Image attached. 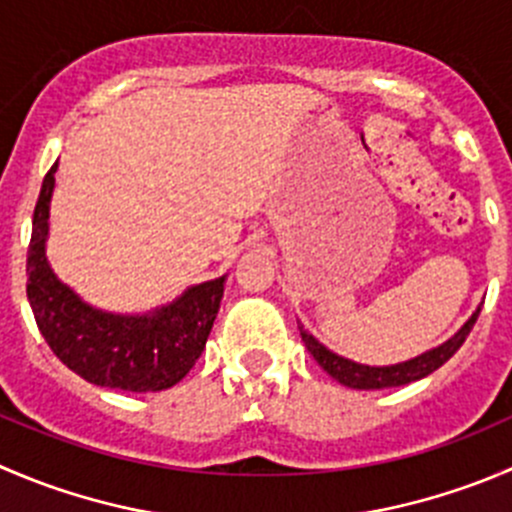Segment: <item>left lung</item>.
<instances>
[{
  "label": "left lung",
  "instance_id": "8db88e82",
  "mask_svg": "<svg viewBox=\"0 0 512 512\" xmlns=\"http://www.w3.org/2000/svg\"><path fill=\"white\" fill-rule=\"evenodd\" d=\"M478 315H480V307L468 317V320H465V325L460 327L453 337L440 342V345L433 347V350H425L423 355L410 357V360L405 362H395V365H362V362L347 360V357L327 350L315 335H310V332L302 327V322H297V327H300L302 342H305V347L310 350V355L315 357L317 365H320L332 380H337L340 385H345V388H352V390H382V388H400V385H408V382L423 380V377H428L430 372L438 370L440 365H445V362L460 350L465 337L470 335Z\"/></svg>",
  "mask_w": 512,
  "mask_h": 512
}]
</instances>
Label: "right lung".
Here are the masks:
<instances>
[{"label":"right lung","instance_id":"obj_1","mask_svg":"<svg viewBox=\"0 0 512 512\" xmlns=\"http://www.w3.org/2000/svg\"><path fill=\"white\" fill-rule=\"evenodd\" d=\"M54 172L57 165L42 182L27 255V297L39 332L69 370L99 388L127 393H160L172 388L205 350L227 275L187 287L167 305L137 315L89 305L49 265Z\"/></svg>","mask_w":512,"mask_h":512}]
</instances>
